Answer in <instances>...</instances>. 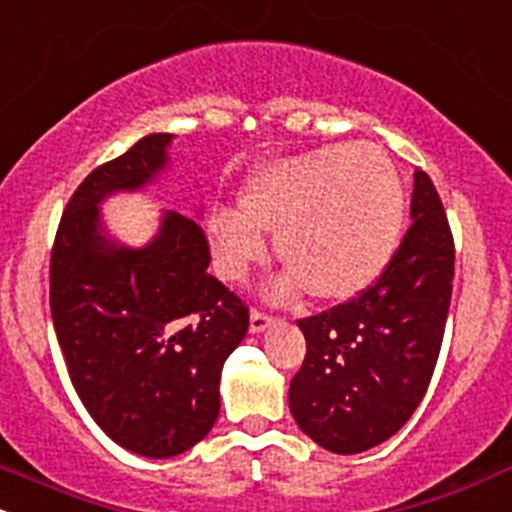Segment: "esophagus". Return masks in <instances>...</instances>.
I'll use <instances>...</instances> for the list:
<instances>
[{
  "label": "esophagus",
  "mask_w": 512,
  "mask_h": 512,
  "mask_svg": "<svg viewBox=\"0 0 512 512\" xmlns=\"http://www.w3.org/2000/svg\"><path fill=\"white\" fill-rule=\"evenodd\" d=\"M271 323H273V318L268 313H263V310H258V308L251 310V320H249L251 333H263V330H266Z\"/></svg>",
  "instance_id": "obj_1"
}]
</instances>
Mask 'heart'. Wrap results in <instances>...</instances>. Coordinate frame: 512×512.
Listing matches in <instances>:
<instances>
[{
	"label": "heart",
	"instance_id": "heart-1",
	"mask_svg": "<svg viewBox=\"0 0 512 512\" xmlns=\"http://www.w3.org/2000/svg\"><path fill=\"white\" fill-rule=\"evenodd\" d=\"M404 192L392 160L374 145H335L263 165L246 179L241 214L209 217L214 263L241 281L266 254L288 268L276 293L300 288L323 303H342L372 286L392 261L404 229Z\"/></svg>",
	"mask_w": 512,
	"mask_h": 512
}]
</instances>
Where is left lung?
Masks as SVG:
<instances>
[{
    "instance_id": "8db88e82",
    "label": "left lung",
    "mask_w": 512,
    "mask_h": 512,
    "mask_svg": "<svg viewBox=\"0 0 512 512\" xmlns=\"http://www.w3.org/2000/svg\"><path fill=\"white\" fill-rule=\"evenodd\" d=\"M412 219L367 291L298 320L308 350L288 404L300 431L333 453L367 451L397 434L439 360L456 254L444 204L421 170Z\"/></svg>"
}]
</instances>
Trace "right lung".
Returning a JSON list of instances; mask_svg holds the SVG:
<instances>
[{
    "mask_svg": "<svg viewBox=\"0 0 512 512\" xmlns=\"http://www.w3.org/2000/svg\"><path fill=\"white\" fill-rule=\"evenodd\" d=\"M170 133H152L96 167L68 199L51 249V318L68 377L93 421L123 449L170 458L219 416L226 357L249 308L209 276L202 226L162 214L142 249L110 239L100 202L135 192L167 167Z\"/></svg>",
    "mask_w": 512,
    "mask_h": 512,
    "instance_id": "right-lung-1",
    "label": "right lung"
}]
</instances>
